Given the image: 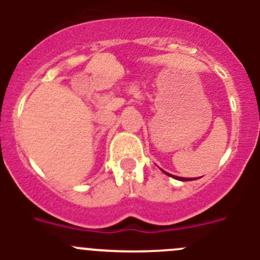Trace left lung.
<instances>
[{
	"mask_svg": "<svg viewBox=\"0 0 260 260\" xmlns=\"http://www.w3.org/2000/svg\"><path fill=\"white\" fill-rule=\"evenodd\" d=\"M162 172H164V171H162ZM164 173L168 174V176H172V174L167 173V172H164ZM172 177H173V178H176V180H180V181H192L191 178H189V180H187V178H182V177H177V176H172ZM194 180H195V178H194Z\"/></svg>",
	"mask_w": 260,
	"mask_h": 260,
	"instance_id": "obj_1",
	"label": "left lung"
}]
</instances>
